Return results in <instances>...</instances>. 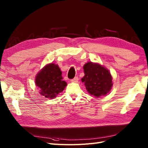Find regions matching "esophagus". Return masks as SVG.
<instances>
[{
  "label": "esophagus",
  "mask_w": 148,
  "mask_h": 148,
  "mask_svg": "<svg viewBox=\"0 0 148 148\" xmlns=\"http://www.w3.org/2000/svg\"><path fill=\"white\" fill-rule=\"evenodd\" d=\"M78 82V77H76L73 79H71V82H72V83H77Z\"/></svg>",
  "instance_id": "obj_1"
}]
</instances>
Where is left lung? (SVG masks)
I'll list each match as a JSON object with an SVG mask.
<instances>
[{
  "label": "left lung",
  "mask_w": 148,
  "mask_h": 148,
  "mask_svg": "<svg viewBox=\"0 0 148 148\" xmlns=\"http://www.w3.org/2000/svg\"><path fill=\"white\" fill-rule=\"evenodd\" d=\"M84 76L82 82L89 95L99 97L106 96L113 86L112 77L108 69L99 63L88 62L83 66Z\"/></svg>",
  "instance_id": "left-lung-1"
}]
</instances>
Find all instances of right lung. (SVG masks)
I'll use <instances>...</instances> for the list:
<instances>
[{
  "instance_id": "1",
  "label": "right lung",
  "mask_w": 148,
  "mask_h": 148,
  "mask_svg": "<svg viewBox=\"0 0 148 148\" xmlns=\"http://www.w3.org/2000/svg\"><path fill=\"white\" fill-rule=\"evenodd\" d=\"M62 73L57 64L50 63L44 66L35 78L36 86L40 89V95L46 98L53 99L63 91L67 84L63 81Z\"/></svg>"
}]
</instances>
